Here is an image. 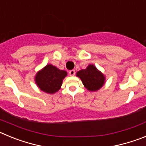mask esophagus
I'll list each match as a JSON object with an SVG mask.
<instances>
[{"label":"esophagus","instance_id":"esophagus-1","mask_svg":"<svg viewBox=\"0 0 146 146\" xmlns=\"http://www.w3.org/2000/svg\"><path fill=\"white\" fill-rule=\"evenodd\" d=\"M69 74L70 76H74L75 74V70L74 69H72V70H70L69 72Z\"/></svg>","mask_w":146,"mask_h":146}]
</instances>
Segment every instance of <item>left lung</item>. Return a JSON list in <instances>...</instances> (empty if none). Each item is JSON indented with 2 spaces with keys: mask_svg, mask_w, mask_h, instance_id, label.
<instances>
[{
  "mask_svg": "<svg viewBox=\"0 0 146 146\" xmlns=\"http://www.w3.org/2000/svg\"><path fill=\"white\" fill-rule=\"evenodd\" d=\"M77 76L80 78L85 87L91 91H97L104 83V75L94 65H89L86 69L79 71Z\"/></svg>",
  "mask_w": 146,
  "mask_h": 146,
  "instance_id": "8db88e82",
  "label": "left lung"
}]
</instances>
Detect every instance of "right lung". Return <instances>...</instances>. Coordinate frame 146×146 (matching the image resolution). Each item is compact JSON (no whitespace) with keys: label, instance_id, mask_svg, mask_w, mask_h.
<instances>
[{"label":"right lung","instance_id":"1","mask_svg":"<svg viewBox=\"0 0 146 146\" xmlns=\"http://www.w3.org/2000/svg\"><path fill=\"white\" fill-rule=\"evenodd\" d=\"M66 75V72L48 64L37 73L35 80L42 91L47 94H54L60 88L63 79Z\"/></svg>","mask_w":146,"mask_h":146}]
</instances>
